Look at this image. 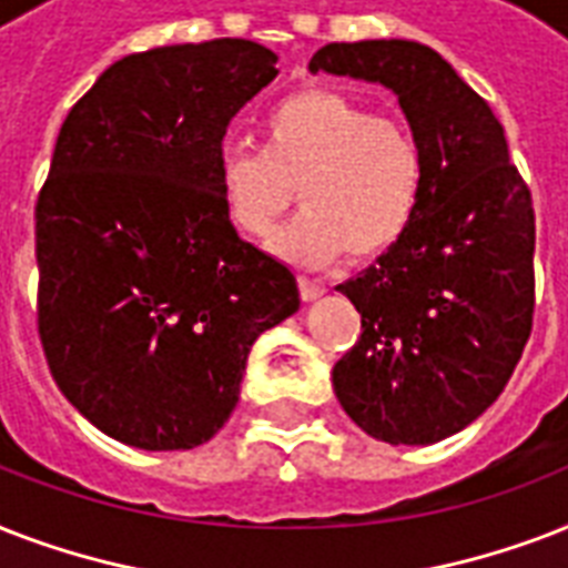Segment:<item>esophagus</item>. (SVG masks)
<instances>
[{
  "label": "esophagus",
  "mask_w": 568,
  "mask_h": 568,
  "mask_svg": "<svg viewBox=\"0 0 568 568\" xmlns=\"http://www.w3.org/2000/svg\"><path fill=\"white\" fill-rule=\"evenodd\" d=\"M297 288H301L303 301H318L321 294H324V285H318L310 276H297Z\"/></svg>",
  "instance_id": "esophagus-1"
}]
</instances>
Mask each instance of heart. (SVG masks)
<instances>
[{
	"label": "heart",
	"mask_w": 568,
	"mask_h": 568,
	"mask_svg": "<svg viewBox=\"0 0 568 568\" xmlns=\"http://www.w3.org/2000/svg\"><path fill=\"white\" fill-rule=\"evenodd\" d=\"M424 176L413 129L321 84L267 109L262 150L223 146L217 155L223 212L241 235L265 239L297 189L303 212L276 235L274 250L306 265L388 253L413 226Z\"/></svg>",
	"instance_id": "b5f03b06"
}]
</instances>
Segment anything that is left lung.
<instances>
[{"label": "left lung", "instance_id": "obj_1", "mask_svg": "<svg viewBox=\"0 0 568 568\" xmlns=\"http://www.w3.org/2000/svg\"><path fill=\"white\" fill-rule=\"evenodd\" d=\"M397 93L424 153L413 226L338 285L363 315L333 365L338 404L368 436L430 445L501 395L537 306L534 200L489 102L415 40L327 43L310 61Z\"/></svg>", "mask_w": 568, "mask_h": 568}]
</instances>
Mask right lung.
I'll return each mask as SVG.
<instances>
[{
  "instance_id": "1",
  "label": "right lung",
  "mask_w": 568,
  "mask_h": 568,
  "mask_svg": "<svg viewBox=\"0 0 568 568\" xmlns=\"http://www.w3.org/2000/svg\"><path fill=\"white\" fill-rule=\"evenodd\" d=\"M276 55L217 38L114 61L58 132L34 203L38 333L79 413L144 450L203 445L253 342L301 306L294 274L223 212L217 155Z\"/></svg>"
}]
</instances>
